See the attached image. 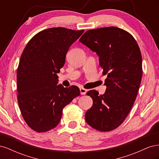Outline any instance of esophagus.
I'll return each mask as SVG.
<instances>
[{
  "label": "esophagus",
  "mask_w": 159,
  "mask_h": 159,
  "mask_svg": "<svg viewBox=\"0 0 159 159\" xmlns=\"http://www.w3.org/2000/svg\"><path fill=\"white\" fill-rule=\"evenodd\" d=\"M86 93H87V89L84 88H80V93L81 95H85Z\"/></svg>",
  "instance_id": "esophagus-1"
}]
</instances>
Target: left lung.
I'll list each match as a JSON object with an SVG mask.
<instances>
[{
  "instance_id": "obj_1",
  "label": "left lung",
  "mask_w": 159,
  "mask_h": 159,
  "mask_svg": "<svg viewBox=\"0 0 159 159\" xmlns=\"http://www.w3.org/2000/svg\"><path fill=\"white\" fill-rule=\"evenodd\" d=\"M79 41L97 53L103 74L107 75L104 94L95 90L86 93L93 105L85 121L98 131H113L125 121L137 98L143 75L140 48L131 34L115 26L87 30Z\"/></svg>"
}]
</instances>
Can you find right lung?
<instances>
[{"instance_id": "add662e5", "label": "right lung", "mask_w": 159, "mask_h": 159, "mask_svg": "<svg viewBox=\"0 0 159 159\" xmlns=\"http://www.w3.org/2000/svg\"><path fill=\"white\" fill-rule=\"evenodd\" d=\"M84 30L50 28L28 42L17 68V99L25 122L38 133L55 128L63 109L80 95L78 87L57 85L69 48Z\"/></svg>"}]
</instances>
